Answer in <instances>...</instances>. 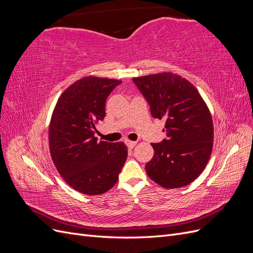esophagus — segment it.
Instances as JSON below:
<instances>
[{
  "instance_id": "1",
  "label": "esophagus",
  "mask_w": 253,
  "mask_h": 253,
  "mask_svg": "<svg viewBox=\"0 0 253 253\" xmlns=\"http://www.w3.org/2000/svg\"><path fill=\"white\" fill-rule=\"evenodd\" d=\"M126 144L127 145L128 149H133L135 145L137 144L136 141H132V140H126Z\"/></svg>"
}]
</instances>
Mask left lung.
I'll list each match as a JSON object with an SVG mask.
<instances>
[{
    "label": "left lung",
    "mask_w": 253,
    "mask_h": 253,
    "mask_svg": "<svg viewBox=\"0 0 253 253\" xmlns=\"http://www.w3.org/2000/svg\"><path fill=\"white\" fill-rule=\"evenodd\" d=\"M154 118L164 119L167 139L151 143L154 156L145 165L149 177L166 189L194 181L213 147V121L196 87L177 74L165 72L133 78Z\"/></svg>",
    "instance_id": "obj_1"
}]
</instances>
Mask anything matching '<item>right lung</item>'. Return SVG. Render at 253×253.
Returning a JSON list of instances; mask_svg holds the SVG:
<instances>
[{
  "label": "right lung",
  "instance_id": "add662e5",
  "mask_svg": "<svg viewBox=\"0 0 253 253\" xmlns=\"http://www.w3.org/2000/svg\"><path fill=\"white\" fill-rule=\"evenodd\" d=\"M121 80L83 77L68 86L53 109L48 142L52 163L68 186L80 193L100 195L114 187L127 157L124 142L97 141L105 101Z\"/></svg>",
  "mask_w": 253,
  "mask_h": 253
}]
</instances>
